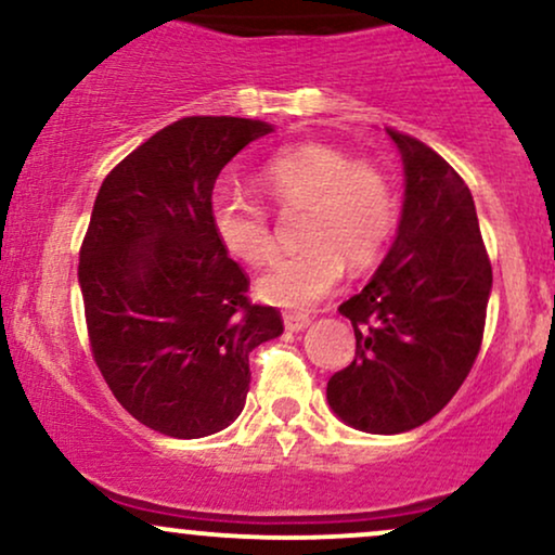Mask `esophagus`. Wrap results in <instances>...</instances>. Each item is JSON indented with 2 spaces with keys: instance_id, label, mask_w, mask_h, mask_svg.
<instances>
[{
  "instance_id": "34e87169",
  "label": "esophagus",
  "mask_w": 555,
  "mask_h": 555,
  "mask_svg": "<svg viewBox=\"0 0 555 555\" xmlns=\"http://www.w3.org/2000/svg\"><path fill=\"white\" fill-rule=\"evenodd\" d=\"M310 326V318L302 315V313H284V328L286 331H305Z\"/></svg>"
}]
</instances>
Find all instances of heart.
<instances>
[{"instance_id":"obj_1","label":"heart","mask_w":555,"mask_h":555,"mask_svg":"<svg viewBox=\"0 0 555 555\" xmlns=\"http://www.w3.org/2000/svg\"><path fill=\"white\" fill-rule=\"evenodd\" d=\"M266 193L282 208L308 206L299 253L273 258L256 289L263 302L308 310L341 282L344 266L365 269L391 237L397 195L371 164L334 145L305 143L276 154L260 171ZM214 234L229 256L258 266L273 253L269 211L256 197L219 188L208 203Z\"/></svg>"}]
</instances>
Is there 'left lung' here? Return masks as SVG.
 Returning a JSON list of instances; mask_svg holds the SVG:
<instances>
[{
    "label": "left lung",
    "instance_id": "8db88e82",
    "mask_svg": "<svg viewBox=\"0 0 555 555\" xmlns=\"http://www.w3.org/2000/svg\"><path fill=\"white\" fill-rule=\"evenodd\" d=\"M386 135L404 167L399 229L365 289L339 305L358 349L326 386L344 425L378 436L420 428L460 391L493 289L467 184L417 138Z\"/></svg>",
    "mask_w": 555,
    "mask_h": 555
}]
</instances>
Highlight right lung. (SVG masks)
I'll return each instance as SVG.
<instances>
[{"instance_id":"1","label":"right lung","mask_w":555,"mask_h":555,"mask_svg":"<svg viewBox=\"0 0 555 555\" xmlns=\"http://www.w3.org/2000/svg\"><path fill=\"white\" fill-rule=\"evenodd\" d=\"M273 125L184 117L138 145L95 195L78 282L93 360L138 423L203 438L240 417L250 352L282 336L214 234L216 177Z\"/></svg>"}]
</instances>
